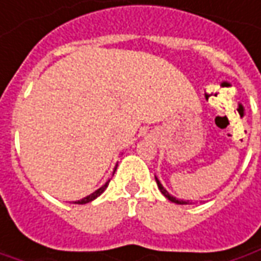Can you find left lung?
Here are the masks:
<instances>
[{
    "label": "left lung",
    "instance_id": "1",
    "mask_svg": "<svg viewBox=\"0 0 261 261\" xmlns=\"http://www.w3.org/2000/svg\"><path fill=\"white\" fill-rule=\"evenodd\" d=\"M156 182H158V186H159V189H160V192L163 193V195H165V196H166L167 199H169V201H170V202L179 203V205H186V203H188V201H182V199H176L175 196H172V195H170V193L167 192L166 189H165V188H163V185L160 184V180H159L158 177H156Z\"/></svg>",
    "mask_w": 261,
    "mask_h": 261
}]
</instances>
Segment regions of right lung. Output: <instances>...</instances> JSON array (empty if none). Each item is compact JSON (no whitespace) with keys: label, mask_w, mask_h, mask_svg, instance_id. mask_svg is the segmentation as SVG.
<instances>
[{"label":"right lung","mask_w":261,"mask_h":261,"mask_svg":"<svg viewBox=\"0 0 261 261\" xmlns=\"http://www.w3.org/2000/svg\"><path fill=\"white\" fill-rule=\"evenodd\" d=\"M115 169H117V167H115ZM114 172H115V170H114ZM108 184H110V180H108V182H107V184H105V185H102V186H101L99 189H96L95 192H92V193H91V195H88L86 198H84V199H81V201H76V202H75V203H79V205H82V203H88V202H91V201H94V199H96V198H98V196H99V195H101V193H102L103 191L107 189V186H108Z\"/></svg>","instance_id":"add662e5"}]
</instances>
